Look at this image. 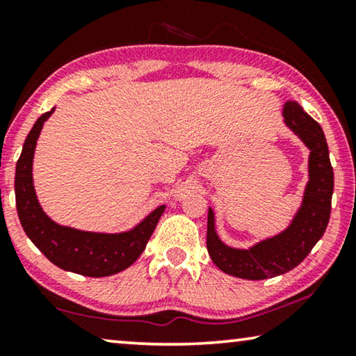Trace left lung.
Masks as SVG:
<instances>
[{
    "instance_id": "8db88e82",
    "label": "left lung",
    "mask_w": 356,
    "mask_h": 356,
    "mask_svg": "<svg viewBox=\"0 0 356 356\" xmlns=\"http://www.w3.org/2000/svg\"><path fill=\"white\" fill-rule=\"evenodd\" d=\"M285 124L303 140L309 152V181L303 202L290 227L272 238L257 243L250 250H236L220 241L216 232L213 211L207 216V251L218 269L233 277L264 280L295 269L309 254L324 235L330 217L334 193V172L324 131L301 108L298 102H286Z\"/></svg>"
}]
</instances>
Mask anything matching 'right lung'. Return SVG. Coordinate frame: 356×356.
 I'll use <instances>...</instances> for the list:
<instances>
[{
	"mask_svg": "<svg viewBox=\"0 0 356 356\" xmlns=\"http://www.w3.org/2000/svg\"><path fill=\"white\" fill-rule=\"evenodd\" d=\"M51 108L35 121L24 143L16 165V207L21 225L33 245L60 269L87 277H106L128 269L143 254L165 206L149 213L139 225L124 233H94L58 225L43 212L33 189L32 162L43 123Z\"/></svg>",
	"mask_w": 356,
	"mask_h": 356,
	"instance_id": "obj_1",
	"label": "right lung"
}]
</instances>
